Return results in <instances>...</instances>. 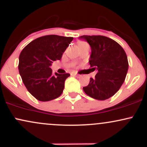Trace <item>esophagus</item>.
<instances>
[{
    "label": "esophagus",
    "instance_id": "34e87169",
    "mask_svg": "<svg viewBox=\"0 0 147 147\" xmlns=\"http://www.w3.org/2000/svg\"><path fill=\"white\" fill-rule=\"evenodd\" d=\"M71 75H75V76H79V75H77V74L76 73V72H72V73L71 74Z\"/></svg>",
    "mask_w": 147,
    "mask_h": 147
}]
</instances>
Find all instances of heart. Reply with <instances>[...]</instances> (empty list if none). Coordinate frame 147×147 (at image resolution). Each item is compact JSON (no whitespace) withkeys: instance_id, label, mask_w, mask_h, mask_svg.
Returning a JSON list of instances; mask_svg holds the SVG:
<instances>
[{"instance_id":"1","label":"heart","mask_w":147,"mask_h":147,"mask_svg":"<svg viewBox=\"0 0 147 147\" xmlns=\"http://www.w3.org/2000/svg\"><path fill=\"white\" fill-rule=\"evenodd\" d=\"M85 43V42H82V41H79L78 43V45H81V44H83V43Z\"/></svg>"}]
</instances>
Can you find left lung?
<instances>
[{
  "label": "left lung",
  "mask_w": 147,
  "mask_h": 147,
  "mask_svg": "<svg viewBox=\"0 0 147 147\" xmlns=\"http://www.w3.org/2000/svg\"><path fill=\"white\" fill-rule=\"evenodd\" d=\"M90 45L91 54L89 63L97 70L95 78H90L85 93L97 100H105L119 90L125 80L128 69L127 56L116 41L104 36H79Z\"/></svg>",
  "instance_id": "8db88e82"
}]
</instances>
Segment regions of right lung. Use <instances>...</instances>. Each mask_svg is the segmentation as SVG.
<instances>
[{
    "label": "right lung",
    "mask_w": 147,
    "mask_h": 147,
    "mask_svg": "<svg viewBox=\"0 0 147 147\" xmlns=\"http://www.w3.org/2000/svg\"><path fill=\"white\" fill-rule=\"evenodd\" d=\"M73 38L48 35L36 38L22 50L18 70L30 93L41 102L59 97L70 74L52 73L50 66L60 60Z\"/></svg>",
    "instance_id": "add662e5"
}]
</instances>
